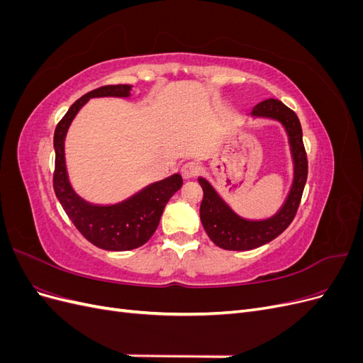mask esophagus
Returning <instances> with one entry per match:
<instances>
[{"mask_svg":"<svg viewBox=\"0 0 363 363\" xmlns=\"http://www.w3.org/2000/svg\"><path fill=\"white\" fill-rule=\"evenodd\" d=\"M199 172H200V167L199 163L195 162H188L182 167V175L184 179H192L195 175H199Z\"/></svg>","mask_w":363,"mask_h":363,"instance_id":"esophagus-1","label":"esophagus"}]
</instances>
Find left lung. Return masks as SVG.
Returning <instances> with one entry per match:
<instances>
[{"mask_svg": "<svg viewBox=\"0 0 363 363\" xmlns=\"http://www.w3.org/2000/svg\"><path fill=\"white\" fill-rule=\"evenodd\" d=\"M251 115L277 119L284 125L289 136L292 157L295 163V177L286 203L280 212L265 221H247L238 216L212 188L211 183L199 179L204 196L200 207L201 223L206 233L219 248L230 251H247L265 245L286 230L298 211L307 180V155L303 144V130L298 116L281 101L265 100L252 108Z\"/></svg>", "mask_w": 363, "mask_h": 363, "instance_id": "8db88e82", "label": "left lung"}]
</instances>
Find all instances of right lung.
<instances>
[{
    "mask_svg": "<svg viewBox=\"0 0 363 363\" xmlns=\"http://www.w3.org/2000/svg\"><path fill=\"white\" fill-rule=\"evenodd\" d=\"M130 89V84H107L87 92L69 107L54 131V150H56V167L52 174L54 192L75 228L91 244L108 251H128L148 242L160 223L164 206L183 184L182 175L174 174L162 182L150 184L127 201L115 206L89 204L72 191L65 167L63 144L74 116L89 98L128 96Z\"/></svg>",
    "mask_w": 363,
    "mask_h": 363,
    "instance_id": "obj_1",
    "label": "right lung"
}]
</instances>
